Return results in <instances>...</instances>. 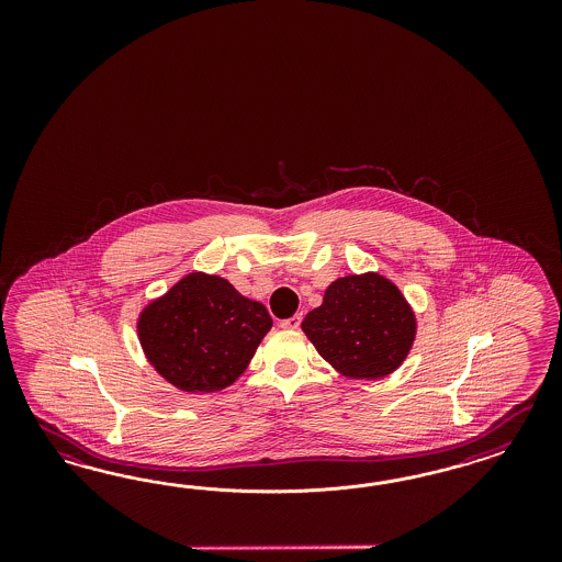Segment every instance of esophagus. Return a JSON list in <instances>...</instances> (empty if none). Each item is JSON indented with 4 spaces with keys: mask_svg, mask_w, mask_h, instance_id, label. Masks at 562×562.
I'll return each instance as SVG.
<instances>
[{
    "mask_svg": "<svg viewBox=\"0 0 562 562\" xmlns=\"http://www.w3.org/2000/svg\"><path fill=\"white\" fill-rule=\"evenodd\" d=\"M301 322H303V315H294V317H290V319L280 322V327H284V329H299Z\"/></svg>",
    "mask_w": 562,
    "mask_h": 562,
    "instance_id": "obj_1",
    "label": "esophagus"
}]
</instances>
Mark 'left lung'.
Listing matches in <instances>:
<instances>
[{"instance_id": "obj_1", "label": "left lung", "mask_w": 562, "mask_h": 562, "mask_svg": "<svg viewBox=\"0 0 562 562\" xmlns=\"http://www.w3.org/2000/svg\"><path fill=\"white\" fill-rule=\"evenodd\" d=\"M303 331L341 374L381 379L408 357L416 317L392 280L360 273L327 286L324 303L306 315Z\"/></svg>"}]
</instances>
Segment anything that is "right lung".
Here are the masks:
<instances>
[{
	"instance_id": "right-lung-1",
	"label": "right lung",
	"mask_w": 562,
	"mask_h": 562,
	"mask_svg": "<svg viewBox=\"0 0 562 562\" xmlns=\"http://www.w3.org/2000/svg\"><path fill=\"white\" fill-rule=\"evenodd\" d=\"M268 308L235 286L193 272L146 306L137 334L146 358L175 387L218 392L237 381L270 331Z\"/></svg>"
}]
</instances>
